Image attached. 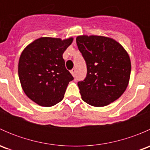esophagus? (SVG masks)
I'll use <instances>...</instances> for the list:
<instances>
[{
	"label": "esophagus",
	"mask_w": 150,
	"mask_h": 150,
	"mask_svg": "<svg viewBox=\"0 0 150 150\" xmlns=\"http://www.w3.org/2000/svg\"><path fill=\"white\" fill-rule=\"evenodd\" d=\"M70 72H71V74L73 75V77H75V72H76V69H75V68H73L72 69H71Z\"/></svg>",
	"instance_id": "esophagus-1"
}]
</instances>
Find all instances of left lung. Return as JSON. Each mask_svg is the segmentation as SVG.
<instances>
[{
	"instance_id": "obj_1",
	"label": "left lung",
	"mask_w": 150,
	"mask_h": 150,
	"mask_svg": "<svg viewBox=\"0 0 150 150\" xmlns=\"http://www.w3.org/2000/svg\"><path fill=\"white\" fill-rule=\"evenodd\" d=\"M87 75L78 86L81 98L93 107H104L118 99L128 86L131 75L130 57L121 45L110 38L77 37Z\"/></svg>"
}]
</instances>
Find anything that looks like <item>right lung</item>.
Segmentation results:
<instances>
[{
    "mask_svg": "<svg viewBox=\"0 0 150 150\" xmlns=\"http://www.w3.org/2000/svg\"><path fill=\"white\" fill-rule=\"evenodd\" d=\"M73 38H40L22 51L18 73L25 94L38 105L51 107L64 98L69 81L62 55Z\"/></svg>",
    "mask_w": 150,
    "mask_h": 150,
    "instance_id": "add662e5",
    "label": "right lung"
}]
</instances>
